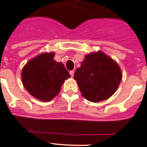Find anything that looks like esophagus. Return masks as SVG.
Returning a JSON list of instances; mask_svg holds the SVG:
<instances>
[{
    "mask_svg": "<svg viewBox=\"0 0 147 147\" xmlns=\"http://www.w3.org/2000/svg\"><path fill=\"white\" fill-rule=\"evenodd\" d=\"M74 73H75V72H74V70H71L70 72H69V74H70L71 77H73V76H74Z\"/></svg>",
    "mask_w": 147,
    "mask_h": 147,
    "instance_id": "esophagus-1",
    "label": "esophagus"
}]
</instances>
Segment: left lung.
<instances>
[{"mask_svg":"<svg viewBox=\"0 0 147 147\" xmlns=\"http://www.w3.org/2000/svg\"><path fill=\"white\" fill-rule=\"evenodd\" d=\"M82 95L90 102L105 100L116 92L122 80L119 65L101 51L85 55L74 75Z\"/></svg>","mask_w":147,"mask_h":147,"instance_id":"left-lung-1","label":"left lung"}]
</instances>
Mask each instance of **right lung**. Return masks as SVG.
Segmentation results:
<instances>
[{
	"label": "right lung",
	"instance_id": "right-lung-1",
	"mask_svg": "<svg viewBox=\"0 0 147 147\" xmlns=\"http://www.w3.org/2000/svg\"><path fill=\"white\" fill-rule=\"evenodd\" d=\"M55 53H42L28 61L21 72V80L32 96L50 101L59 92L64 81L70 75L62 62L54 59Z\"/></svg>",
	"mask_w": 147,
	"mask_h": 147
}]
</instances>
